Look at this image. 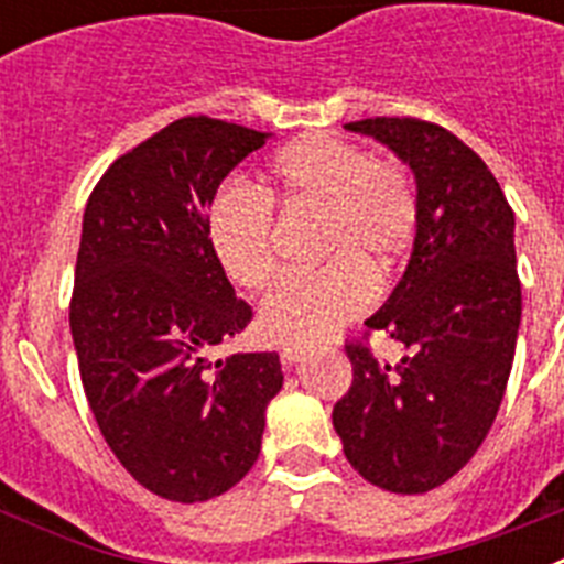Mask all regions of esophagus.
<instances>
[{
  "instance_id": "obj_1",
  "label": "esophagus",
  "mask_w": 564,
  "mask_h": 564,
  "mask_svg": "<svg viewBox=\"0 0 564 564\" xmlns=\"http://www.w3.org/2000/svg\"><path fill=\"white\" fill-rule=\"evenodd\" d=\"M305 352H307L305 344H288V347H282V352H279V356H282V364H288V367H291V364L302 361V356H305Z\"/></svg>"
}]
</instances>
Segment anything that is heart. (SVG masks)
<instances>
[{
  "mask_svg": "<svg viewBox=\"0 0 564 564\" xmlns=\"http://www.w3.org/2000/svg\"><path fill=\"white\" fill-rule=\"evenodd\" d=\"M257 192L226 186L206 212L214 262L248 293L265 291L279 271L273 212L316 217L313 253L325 265L288 279L262 302L259 336L307 344L367 311L370 279L390 282L415 248L421 200L410 172L390 158L330 134L288 143Z\"/></svg>",
  "mask_w": 564,
  "mask_h": 564,
  "instance_id": "heart-1",
  "label": "heart"
}]
</instances>
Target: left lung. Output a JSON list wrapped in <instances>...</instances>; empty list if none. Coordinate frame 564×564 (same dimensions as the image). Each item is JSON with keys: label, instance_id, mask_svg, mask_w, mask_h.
I'll use <instances>...</instances> for the list:
<instances>
[{"label": "left lung", "instance_id": "obj_1", "mask_svg": "<svg viewBox=\"0 0 564 564\" xmlns=\"http://www.w3.org/2000/svg\"><path fill=\"white\" fill-rule=\"evenodd\" d=\"M347 129L410 163L421 231L387 305L364 322V338L344 344L352 383L333 426L364 480L423 495L475 457L500 410L522 316L514 212L480 154L449 129L417 118ZM370 332L401 343L402 361L372 357Z\"/></svg>", "mask_w": 564, "mask_h": 564}]
</instances>
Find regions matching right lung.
<instances>
[{"label":"right lung","mask_w":564,"mask_h":564,"mask_svg":"<svg viewBox=\"0 0 564 564\" xmlns=\"http://www.w3.org/2000/svg\"><path fill=\"white\" fill-rule=\"evenodd\" d=\"M268 134L188 115L104 172L84 208L69 330L98 430L134 480L174 502L237 486L282 390L276 352H208L253 311L214 262L206 212Z\"/></svg>","instance_id":"right-lung-1"}]
</instances>
